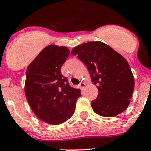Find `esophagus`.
Returning <instances> with one entry per match:
<instances>
[{"instance_id":"34e87169","label":"esophagus","mask_w":151,"mask_h":151,"mask_svg":"<svg viewBox=\"0 0 151 151\" xmlns=\"http://www.w3.org/2000/svg\"><path fill=\"white\" fill-rule=\"evenodd\" d=\"M80 88H82V89H84V88H85V86H86V84H85V83H81L80 84Z\"/></svg>"}]
</instances>
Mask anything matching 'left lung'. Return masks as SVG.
<instances>
[{
  "instance_id": "obj_1",
  "label": "left lung",
  "mask_w": 151,
  "mask_h": 151,
  "mask_svg": "<svg viewBox=\"0 0 151 151\" xmlns=\"http://www.w3.org/2000/svg\"><path fill=\"white\" fill-rule=\"evenodd\" d=\"M71 53L85 63L93 84L97 85L98 97L91 101L94 112L110 118L126 110L134 88V78L127 60L99 41L78 45Z\"/></svg>"
}]
</instances>
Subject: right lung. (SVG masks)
<instances>
[{"mask_svg":"<svg viewBox=\"0 0 151 151\" xmlns=\"http://www.w3.org/2000/svg\"><path fill=\"white\" fill-rule=\"evenodd\" d=\"M66 47L50 45L28 65L25 93L37 118L52 125L66 122L74 113L80 89L71 88L60 72L69 55Z\"/></svg>","mask_w":151,"mask_h":151,"instance_id":"1","label":"right lung"}]
</instances>
